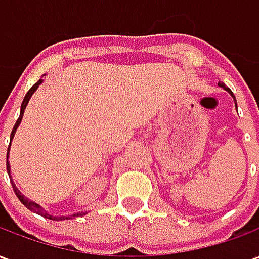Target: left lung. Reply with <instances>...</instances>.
Masks as SVG:
<instances>
[{
  "label": "left lung",
  "instance_id": "1",
  "mask_svg": "<svg viewBox=\"0 0 259 259\" xmlns=\"http://www.w3.org/2000/svg\"><path fill=\"white\" fill-rule=\"evenodd\" d=\"M218 84L221 85V87H225V89H226V90H228V91H229V93H230V94H232V96H233V93H232V91L229 90L228 87H226V85H225V83H222V81H221V83H218ZM233 97H234V96H233ZM234 101H236V98H234Z\"/></svg>",
  "mask_w": 259,
  "mask_h": 259
}]
</instances>
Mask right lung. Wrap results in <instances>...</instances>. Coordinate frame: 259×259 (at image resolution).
Instances as JSON below:
<instances>
[{
    "label": "right lung",
    "instance_id": "add662e5",
    "mask_svg": "<svg viewBox=\"0 0 259 259\" xmlns=\"http://www.w3.org/2000/svg\"><path fill=\"white\" fill-rule=\"evenodd\" d=\"M41 81H42L41 79L38 80L36 84L33 85L30 90L27 91V94H26L25 98H23V102H22V107H20L19 118H18V120H16V123H15V126H14V129H12V133H11V141H12V139H14L15 132H16V129H18V126H19V123H20V120H22V116H23V112H25V108H26V105H27V102H29V100H30L31 94H33V93H34V91L37 90V87H38V85L41 84ZM8 154H9V147H8V152H7V157H8ZM7 170H8V175H9V162H8V159H7ZM11 182H12V179H11ZM12 187H14V191H15V194H16V197L19 198L20 202H22V204H23V205H25L26 208H27V209H30V211L36 212V213H38V215H41V217H44V218H47V219H54V221H62V219H69V218H70V217H57V218H55V217H51V215H48L47 212L44 211L41 206L37 205L36 202H33V201L27 200L25 195L20 194V191L18 190L16 187H15L14 183H12ZM77 215H84V212H83V213H77ZM77 215H73V217H77Z\"/></svg>",
    "mask_w": 259,
    "mask_h": 259
}]
</instances>
